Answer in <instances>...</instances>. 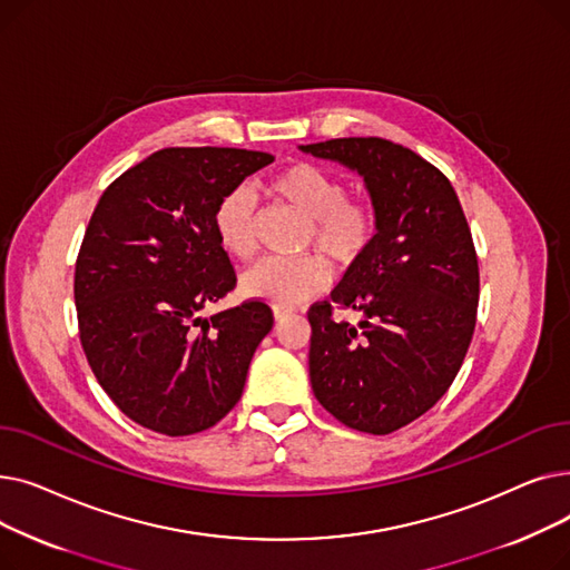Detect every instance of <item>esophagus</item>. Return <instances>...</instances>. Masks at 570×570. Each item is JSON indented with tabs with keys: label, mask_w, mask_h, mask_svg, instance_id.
Here are the masks:
<instances>
[{
	"label": "esophagus",
	"mask_w": 570,
	"mask_h": 570,
	"mask_svg": "<svg viewBox=\"0 0 570 570\" xmlns=\"http://www.w3.org/2000/svg\"><path fill=\"white\" fill-rule=\"evenodd\" d=\"M291 312H293V309H288V307H275V309H273V314H275V321H282V318L291 316Z\"/></svg>",
	"instance_id": "esophagus-1"
}]
</instances>
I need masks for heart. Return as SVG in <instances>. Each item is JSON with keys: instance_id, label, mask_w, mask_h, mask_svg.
<instances>
[{"instance_id": "b5f03b06", "label": "heart", "mask_w": 570, "mask_h": 570, "mask_svg": "<svg viewBox=\"0 0 570 570\" xmlns=\"http://www.w3.org/2000/svg\"><path fill=\"white\" fill-rule=\"evenodd\" d=\"M267 191L307 219L303 249L318 252L335 267H351L365 256L379 233V207L367 196H351L344 179L309 161L277 170ZM215 233L226 254L249 261L258 252L256 200L245 189L228 191L215 209ZM243 291L277 307H293L325 286L318 256L265 258L243 275Z\"/></svg>"}]
</instances>
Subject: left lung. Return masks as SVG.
Segmentation results:
<instances>
[{"label": "left lung", "instance_id": "8db88e82", "mask_svg": "<svg viewBox=\"0 0 570 570\" xmlns=\"http://www.w3.org/2000/svg\"><path fill=\"white\" fill-rule=\"evenodd\" d=\"M303 153L365 177L379 207L372 247L312 305L309 379L321 406L367 434H391L430 411L469 351L481 275L460 198L436 166L385 138H333ZM364 314L337 322L332 303Z\"/></svg>", "mask_w": 570, "mask_h": 570}]
</instances>
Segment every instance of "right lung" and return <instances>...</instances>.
<instances>
[{
  "mask_svg": "<svg viewBox=\"0 0 570 570\" xmlns=\"http://www.w3.org/2000/svg\"><path fill=\"white\" fill-rule=\"evenodd\" d=\"M267 164L254 149L166 147L112 179L87 224L73 275L80 344L108 397L147 430H209L243 397L273 309L200 312L235 288L215 209Z\"/></svg>",
  "mask_w": 570,
  "mask_h": 570,
  "instance_id": "add662e5",
  "label": "right lung"
}]
</instances>
